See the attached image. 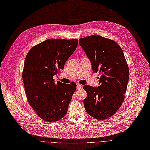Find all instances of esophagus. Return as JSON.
Here are the masks:
<instances>
[{"mask_svg": "<svg viewBox=\"0 0 150 150\" xmlns=\"http://www.w3.org/2000/svg\"><path fill=\"white\" fill-rule=\"evenodd\" d=\"M81 88H82V86L80 84H77L76 85L77 90H80V89H81Z\"/></svg>", "mask_w": 150, "mask_h": 150, "instance_id": "obj_1", "label": "esophagus"}]
</instances>
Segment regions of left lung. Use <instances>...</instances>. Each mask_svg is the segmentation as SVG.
I'll return each mask as SVG.
<instances>
[{"label": "left lung", "mask_w": 150, "mask_h": 150, "mask_svg": "<svg viewBox=\"0 0 150 150\" xmlns=\"http://www.w3.org/2000/svg\"><path fill=\"white\" fill-rule=\"evenodd\" d=\"M90 59L93 72L99 71L100 85H85L83 104L86 112L98 120L112 116L121 106L127 91L129 70L122 49L115 41L93 35L79 40Z\"/></svg>", "instance_id": "obj_1"}]
</instances>
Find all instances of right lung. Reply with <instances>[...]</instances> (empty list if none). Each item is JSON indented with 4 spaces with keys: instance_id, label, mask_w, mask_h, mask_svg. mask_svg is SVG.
<instances>
[{
    "instance_id": "1",
    "label": "right lung",
    "mask_w": 150,
    "mask_h": 150,
    "mask_svg": "<svg viewBox=\"0 0 150 150\" xmlns=\"http://www.w3.org/2000/svg\"><path fill=\"white\" fill-rule=\"evenodd\" d=\"M77 45L76 39H49L33 46L26 56L22 77L28 101L47 122L57 121L67 112L76 85L55 83L53 76L64 69Z\"/></svg>"
}]
</instances>
